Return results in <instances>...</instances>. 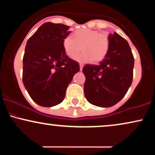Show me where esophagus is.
<instances>
[{
    "instance_id": "obj_1",
    "label": "esophagus",
    "mask_w": 155,
    "mask_h": 155,
    "mask_svg": "<svg viewBox=\"0 0 155 155\" xmlns=\"http://www.w3.org/2000/svg\"><path fill=\"white\" fill-rule=\"evenodd\" d=\"M79 66H80V71H81V70H82L83 65H82V64H80V65H79Z\"/></svg>"
}]
</instances>
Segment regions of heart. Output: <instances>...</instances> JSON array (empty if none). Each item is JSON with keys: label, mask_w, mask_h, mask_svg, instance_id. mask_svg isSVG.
<instances>
[{"label": "heart", "mask_w": 155, "mask_h": 155, "mask_svg": "<svg viewBox=\"0 0 155 155\" xmlns=\"http://www.w3.org/2000/svg\"><path fill=\"white\" fill-rule=\"evenodd\" d=\"M63 48L67 56L74 59L81 50L76 60L81 63L92 61L98 63L107 54L109 49V38L106 33H99L90 29H79L63 40Z\"/></svg>", "instance_id": "obj_1"}]
</instances>
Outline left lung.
I'll return each instance as SVG.
<instances>
[{"label":"left lung","instance_id":"8db88e82","mask_svg":"<svg viewBox=\"0 0 155 155\" xmlns=\"http://www.w3.org/2000/svg\"><path fill=\"white\" fill-rule=\"evenodd\" d=\"M109 49L100 65L87 64L85 97L91 104L111 107L123 98L133 81L134 58L125 39L114 33L108 35Z\"/></svg>","mask_w":155,"mask_h":155}]
</instances>
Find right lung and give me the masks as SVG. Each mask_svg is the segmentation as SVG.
<instances>
[{"label":"right lung","instance_id":"1","mask_svg":"<svg viewBox=\"0 0 155 155\" xmlns=\"http://www.w3.org/2000/svg\"><path fill=\"white\" fill-rule=\"evenodd\" d=\"M63 24L44 23L28 40L23 57L22 81L33 101L51 107L64 100L79 64L67 56L63 40L71 33Z\"/></svg>","mask_w":155,"mask_h":155}]
</instances>
